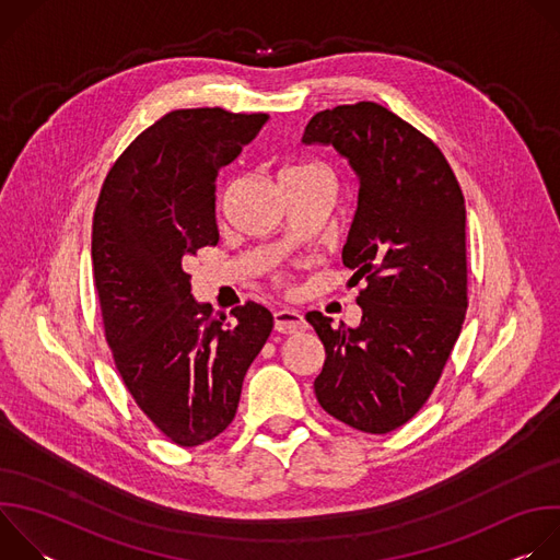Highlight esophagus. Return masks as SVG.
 Instances as JSON below:
<instances>
[{"label":"esophagus","instance_id":"34e87169","mask_svg":"<svg viewBox=\"0 0 560 560\" xmlns=\"http://www.w3.org/2000/svg\"><path fill=\"white\" fill-rule=\"evenodd\" d=\"M307 324L301 312L296 310H290V307H281L275 312V330L281 332V335H294V332H301L305 330Z\"/></svg>","mask_w":560,"mask_h":560}]
</instances>
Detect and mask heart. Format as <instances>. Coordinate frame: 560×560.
Masks as SVG:
<instances>
[{"mask_svg": "<svg viewBox=\"0 0 560 560\" xmlns=\"http://www.w3.org/2000/svg\"><path fill=\"white\" fill-rule=\"evenodd\" d=\"M314 175H330L322 164L301 162L294 166H288L281 171V179H294V177H314Z\"/></svg>", "mask_w": 560, "mask_h": 560, "instance_id": "heart-1", "label": "heart"}]
</instances>
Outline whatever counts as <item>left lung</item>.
<instances>
[{"instance_id": "1", "label": "left lung", "mask_w": 560, "mask_h": 560, "mask_svg": "<svg viewBox=\"0 0 560 560\" xmlns=\"http://www.w3.org/2000/svg\"><path fill=\"white\" fill-rule=\"evenodd\" d=\"M301 141L332 145L359 177L343 266L365 281L357 328L305 314L326 348L316 401L387 434L423 408L465 322V199L439 145L374 102L316 113Z\"/></svg>"}]
</instances>
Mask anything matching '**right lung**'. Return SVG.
Segmentation results:
<instances>
[{"label":"right lung","instance_id":"right-lung-1","mask_svg":"<svg viewBox=\"0 0 560 560\" xmlns=\"http://www.w3.org/2000/svg\"><path fill=\"white\" fill-rule=\"evenodd\" d=\"M266 113L184 108L145 128L113 164L93 217V275L115 365L141 412L195 447L234 419L244 376L272 332L248 301L232 322L190 294L184 261L217 246V175Z\"/></svg>","mask_w":560,"mask_h":560}]
</instances>
